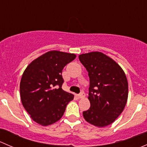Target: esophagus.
I'll return each instance as SVG.
<instances>
[{
	"mask_svg": "<svg viewBox=\"0 0 147 147\" xmlns=\"http://www.w3.org/2000/svg\"><path fill=\"white\" fill-rule=\"evenodd\" d=\"M84 97H85V93L83 92H82L81 93H80V94L78 95V98H84Z\"/></svg>",
	"mask_w": 147,
	"mask_h": 147,
	"instance_id": "34e87169",
	"label": "esophagus"
}]
</instances>
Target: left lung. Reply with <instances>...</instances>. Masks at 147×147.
Wrapping results in <instances>:
<instances>
[{"label": "left lung", "mask_w": 147, "mask_h": 147, "mask_svg": "<svg viewBox=\"0 0 147 147\" xmlns=\"http://www.w3.org/2000/svg\"><path fill=\"white\" fill-rule=\"evenodd\" d=\"M79 59L90 78V107L83 112V117L96 127L109 125L127 104L128 82L125 73L116 62L100 52L82 54Z\"/></svg>", "instance_id": "8db88e82"}]
</instances>
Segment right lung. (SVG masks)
Here are the masks:
<instances>
[{
	"label": "right lung",
	"instance_id": "obj_1",
	"mask_svg": "<svg viewBox=\"0 0 147 147\" xmlns=\"http://www.w3.org/2000/svg\"><path fill=\"white\" fill-rule=\"evenodd\" d=\"M76 55L63 52H47L32 62L24 71L20 84V98L33 121L47 126L64 115L73 94L64 91L62 72Z\"/></svg>",
	"mask_w": 147,
	"mask_h": 147
}]
</instances>
